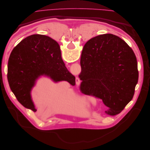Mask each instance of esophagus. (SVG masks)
I'll use <instances>...</instances> for the list:
<instances>
[{"label":"esophagus","mask_w":150,"mask_h":150,"mask_svg":"<svg viewBox=\"0 0 150 150\" xmlns=\"http://www.w3.org/2000/svg\"><path fill=\"white\" fill-rule=\"evenodd\" d=\"M78 83H80V81H79V79H78Z\"/></svg>","instance_id":"esophagus-1"}]
</instances>
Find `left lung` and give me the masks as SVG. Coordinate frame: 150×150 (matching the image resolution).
Listing matches in <instances>:
<instances>
[{
    "instance_id": "obj_1",
    "label": "left lung",
    "mask_w": 150,
    "mask_h": 150,
    "mask_svg": "<svg viewBox=\"0 0 150 150\" xmlns=\"http://www.w3.org/2000/svg\"><path fill=\"white\" fill-rule=\"evenodd\" d=\"M80 64L81 92L102 99L106 114L120 113L133 99L138 81L132 49L115 35L102 34L85 44Z\"/></svg>"
}]
</instances>
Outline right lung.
Returning a JSON list of instances; mask_svg holds the SVG:
<instances>
[{
	"label": "right lung",
	"instance_id": "obj_1",
	"mask_svg": "<svg viewBox=\"0 0 150 150\" xmlns=\"http://www.w3.org/2000/svg\"><path fill=\"white\" fill-rule=\"evenodd\" d=\"M40 76L54 82L67 81L75 85V77L67 69L59 45L46 35L34 34L21 41L13 49L8 61L7 79L10 88L22 106L34 112L31 89Z\"/></svg>",
	"mask_w": 150,
	"mask_h": 150
}]
</instances>
